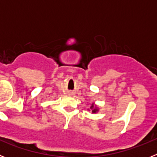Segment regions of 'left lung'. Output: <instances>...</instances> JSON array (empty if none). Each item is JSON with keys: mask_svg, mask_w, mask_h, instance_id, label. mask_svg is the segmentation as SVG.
<instances>
[{"mask_svg": "<svg viewBox=\"0 0 157 157\" xmlns=\"http://www.w3.org/2000/svg\"><path fill=\"white\" fill-rule=\"evenodd\" d=\"M93 108H94V105H92V106H91L90 109H93ZM97 112V109H94V110H93V112Z\"/></svg>", "mask_w": 157, "mask_h": 157, "instance_id": "left-lung-1", "label": "left lung"}]
</instances>
